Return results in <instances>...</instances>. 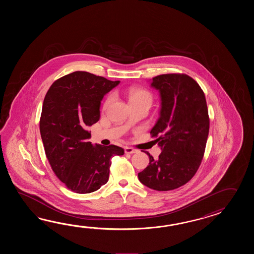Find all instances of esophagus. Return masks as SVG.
Listing matches in <instances>:
<instances>
[{
  "mask_svg": "<svg viewBox=\"0 0 254 254\" xmlns=\"http://www.w3.org/2000/svg\"><path fill=\"white\" fill-rule=\"evenodd\" d=\"M125 151L126 153H129V154H132V153L137 152V150H134V149H132V148H130V147H126L125 149Z\"/></svg>",
  "mask_w": 254,
  "mask_h": 254,
  "instance_id": "obj_1",
  "label": "esophagus"
}]
</instances>
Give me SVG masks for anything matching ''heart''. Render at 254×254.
<instances>
[{
  "label": "heart",
  "mask_w": 254,
  "mask_h": 254,
  "mask_svg": "<svg viewBox=\"0 0 254 254\" xmlns=\"http://www.w3.org/2000/svg\"><path fill=\"white\" fill-rule=\"evenodd\" d=\"M128 97H129V103L146 102L149 104H151V99H152L150 92L139 88H129L128 91ZM112 101H113V96H109L104 103V108L108 107L110 103H112Z\"/></svg>",
  "instance_id": "1"
}]
</instances>
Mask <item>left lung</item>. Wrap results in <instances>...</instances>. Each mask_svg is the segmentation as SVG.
<instances>
[{"label":"left lung","instance_id":"8db88e82","mask_svg":"<svg viewBox=\"0 0 254 254\" xmlns=\"http://www.w3.org/2000/svg\"><path fill=\"white\" fill-rule=\"evenodd\" d=\"M159 91L161 109L151 129L162 152L138 178L146 187L170 190L193 177L204 154L210 122L205 95L199 84L185 74H162L150 81Z\"/></svg>","mask_w":254,"mask_h":254}]
</instances>
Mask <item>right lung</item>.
I'll return each instance as SVG.
<instances>
[{
  "label": "right lung",
  "instance_id": "1",
  "mask_svg": "<svg viewBox=\"0 0 254 254\" xmlns=\"http://www.w3.org/2000/svg\"><path fill=\"white\" fill-rule=\"evenodd\" d=\"M120 81L74 71L50 87L43 101L40 132L56 176L76 193H90L108 182L112 158L124 155L116 145L92 144L88 127L100 119L101 102Z\"/></svg>",
  "mask_w": 254,
  "mask_h": 254
}]
</instances>
